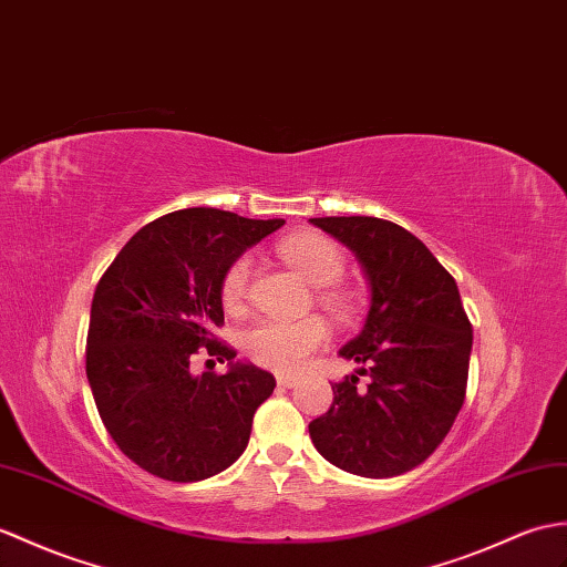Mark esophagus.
Returning a JSON list of instances; mask_svg holds the SVG:
<instances>
[{"label": "esophagus", "instance_id": "34e87169", "mask_svg": "<svg viewBox=\"0 0 567 567\" xmlns=\"http://www.w3.org/2000/svg\"><path fill=\"white\" fill-rule=\"evenodd\" d=\"M278 384L282 389H292V386L299 384V377H295V374H278Z\"/></svg>", "mask_w": 567, "mask_h": 567}]
</instances>
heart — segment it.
Masks as SVG:
<instances>
[{"label": "heart", "instance_id": "b5f03b06", "mask_svg": "<svg viewBox=\"0 0 567 567\" xmlns=\"http://www.w3.org/2000/svg\"><path fill=\"white\" fill-rule=\"evenodd\" d=\"M278 251L313 287H333L346 272L343 251L338 244L319 234L287 236L280 241ZM248 280H251V258H236L221 280V301L229 311L244 305ZM321 299L338 316H348L352 311V301L338 292H326ZM328 340H331V331L319 316H309L301 321L262 319L246 331L244 348L248 358L268 370L295 372Z\"/></svg>", "mask_w": 567, "mask_h": 567}]
</instances>
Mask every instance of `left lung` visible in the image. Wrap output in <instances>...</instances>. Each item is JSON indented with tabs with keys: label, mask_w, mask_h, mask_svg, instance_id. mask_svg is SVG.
Masks as SVG:
<instances>
[{
	"label": "left lung",
	"mask_w": 567,
	"mask_h": 567,
	"mask_svg": "<svg viewBox=\"0 0 567 567\" xmlns=\"http://www.w3.org/2000/svg\"><path fill=\"white\" fill-rule=\"evenodd\" d=\"M309 221L350 248L370 285L362 331L338 352L360 370L331 386L328 413L309 423L311 442L326 462L354 476H401L437 450L464 405L473 328L458 287L399 224Z\"/></svg>",
	"instance_id": "left-lung-1"
}]
</instances>
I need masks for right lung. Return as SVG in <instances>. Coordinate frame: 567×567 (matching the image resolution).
<instances>
[{
	"instance_id": "add662e5",
	"label": "right lung",
	"mask_w": 567,
	"mask_h": 567,
	"mask_svg": "<svg viewBox=\"0 0 567 567\" xmlns=\"http://www.w3.org/2000/svg\"><path fill=\"white\" fill-rule=\"evenodd\" d=\"M285 219H248L188 207L154 219L103 272L91 301L86 379L105 430L154 476L193 483L229 468L251 437L254 413L275 377L217 343L221 280L246 248ZM207 347L227 375H193Z\"/></svg>"
}]
</instances>
